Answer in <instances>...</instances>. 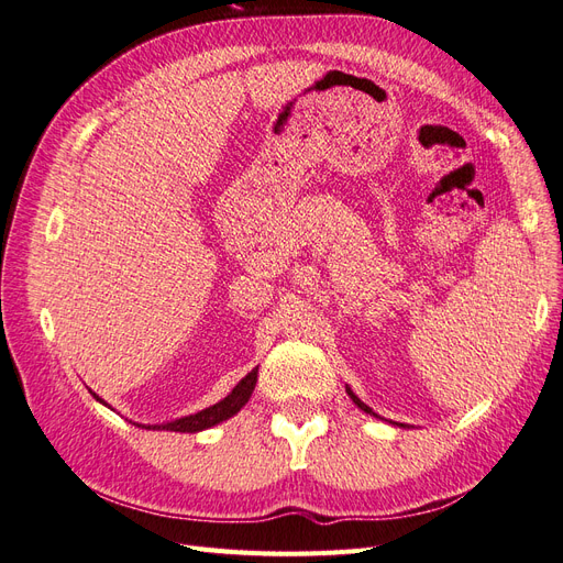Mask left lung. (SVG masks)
Segmentation results:
<instances>
[{"instance_id": "8db88e82", "label": "left lung", "mask_w": 563, "mask_h": 563, "mask_svg": "<svg viewBox=\"0 0 563 563\" xmlns=\"http://www.w3.org/2000/svg\"><path fill=\"white\" fill-rule=\"evenodd\" d=\"M347 395L352 397V401H354L356 406H360V408H362V411H366V413H371V416H376V413H373V411H371V408H368V406H366V404H364V401H362L360 397H356V395H354V391H352L350 387H347ZM376 418H378V416H376Z\"/></svg>"}]
</instances>
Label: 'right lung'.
<instances>
[{
  "label": "right lung",
  "instance_id": "obj_1",
  "mask_svg": "<svg viewBox=\"0 0 563 563\" xmlns=\"http://www.w3.org/2000/svg\"><path fill=\"white\" fill-rule=\"evenodd\" d=\"M255 380H258V368H253L246 378H242L240 383L234 385V389L230 391V395L218 401L209 408H203V411L195 413V416H187V418H180V420H174V422H166V424H143L145 430H172V432H199V430H207V428H213V424L223 422L228 418H232L240 408L249 401L251 391L255 387ZM93 395V391H91ZM96 397V395H93ZM98 399V397H96ZM100 401V399H98Z\"/></svg>",
  "mask_w": 563,
  "mask_h": 563
}]
</instances>
